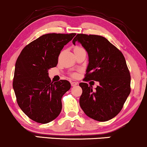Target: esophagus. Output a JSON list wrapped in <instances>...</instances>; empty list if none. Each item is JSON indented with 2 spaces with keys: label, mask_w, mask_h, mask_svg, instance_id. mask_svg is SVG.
I'll list each match as a JSON object with an SVG mask.
<instances>
[{
  "label": "esophagus",
  "mask_w": 147,
  "mask_h": 147,
  "mask_svg": "<svg viewBox=\"0 0 147 147\" xmlns=\"http://www.w3.org/2000/svg\"><path fill=\"white\" fill-rule=\"evenodd\" d=\"M77 84H78V83H77V82H71V86H75L77 85Z\"/></svg>",
  "instance_id": "34e87169"
}]
</instances>
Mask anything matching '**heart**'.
Segmentation results:
<instances>
[{"label": "heart", "mask_w": 147, "mask_h": 147, "mask_svg": "<svg viewBox=\"0 0 147 147\" xmlns=\"http://www.w3.org/2000/svg\"><path fill=\"white\" fill-rule=\"evenodd\" d=\"M81 48H81V47H79V46H76L75 48H74V50H78V49H81Z\"/></svg>", "instance_id": "obj_1"}]
</instances>
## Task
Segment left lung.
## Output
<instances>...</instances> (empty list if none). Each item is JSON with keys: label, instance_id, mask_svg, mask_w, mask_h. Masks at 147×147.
<instances>
[{"label": "left lung", "instance_id": "8db88e82", "mask_svg": "<svg viewBox=\"0 0 147 147\" xmlns=\"http://www.w3.org/2000/svg\"><path fill=\"white\" fill-rule=\"evenodd\" d=\"M78 41L88 55V65L84 81L99 83L95 90L86 83L79 84L82 94L79 104L89 117L106 122L120 112L131 92V75L120 50L99 35L77 34Z\"/></svg>", "mask_w": 147, "mask_h": 147}]
</instances>
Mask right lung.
I'll return each instance as SVG.
<instances>
[{"mask_svg":"<svg viewBox=\"0 0 147 147\" xmlns=\"http://www.w3.org/2000/svg\"><path fill=\"white\" fill-rule=\"evenodd\" d=\"M75 35H43L27 45L16 60L13 79L16 101L23 112L34 122L47 124L61 111V98L71 86L67 80L53 83L48 70L57 66L61 51Z\"/></svg>","mask_w":147,"mask_h":147,"instance_id":"add662e5","label":"right lung"}]
</instances>
